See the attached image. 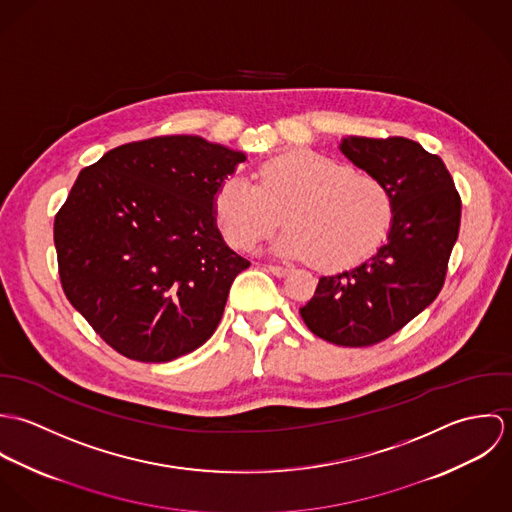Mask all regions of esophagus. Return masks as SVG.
<instances>
[{"label":"esophagus","mask_w":512,"mask_h":512,"mask_svg":"<svg viewBox=\"0 0 512 512\" xmlns=\"http://www.w3.org/2000/svg\"><path fill=\"white\" fill-rule=\"evenodd\" d=\"M266 270H268L270 274L278 276V278H284V276H288V274L292 272L290 268H284V266H276V264H268V266H266Z\"/></svg>","instance_id":"34e87169"}]
</instances>
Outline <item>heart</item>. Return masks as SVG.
Wrapping results in <instances>:
<instances>
[{
	"label": "heart",
	"mask_w": 512,
	"mask_h": 512,
	"mask_svg": "<svg viewBox=\"0 0 512 512\" xmlns=\"http://www.w3.org/2000/svg\"><path fill=\"white\" fill-rule=\"evenodd\" d=\"M254 179L230 175L215 193L222 236L238 250H254L284 217L290 228L276 242L282 256L341 270L368 258L390 230L386 187L327 155L290 151L262 163Z\"/></svg>",
	"instance_id": "1"
}]
</instances>
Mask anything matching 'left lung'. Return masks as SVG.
I'll return each mask as SVG.
<instances>
[{
	"label": "left lung",
	"mask_w": 512,
	"mask_h": 512,
	"mask_svg": "<svg viewBox=\"0 0 512 512\" xmlns=\"http://www.w3.org/2000/svg\"><path fill=\"white\" fill-rule=\"evenodd\" d=\"M341 151L392 199V226L361 266L319 278L299 309L307 329L341 347L376 345L441 292L459 234L461 197L436 153L408 138H345Z\"/></svg>",
	"instance_id": "obj_1"
}]
</instances>
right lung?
<instances>
[{
    "instance_id": "obj_1",
    "label": "right lung",
    "mask_w": 512,
    "mask_h": 512,
    "mask_svg": "<svg viewBox=\"0 0 512 512\" xmlns=\"http://www.w3.org/2000/svg\"><path fill=\"white\" fill-rule=\"evenodd\" d=\"M246 155L159 136L84 167L55 217L67 299L120 355L167 363L211 339L250 262L215 224V193Z\"/></svg>"
}]
</instances>
